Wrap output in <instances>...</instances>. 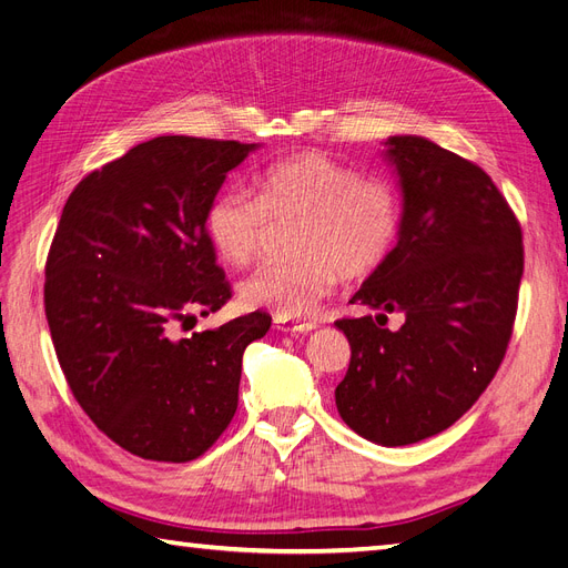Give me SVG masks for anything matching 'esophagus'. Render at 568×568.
Masks as SVG:
<instances>
[{
    "mask_svg": "<svg viewBox=\"0 0 568 568\" xmlns=\"http://www.w3.org/2000/svg\"><path fill=\"white\" fill-rule=\"evenodd\" d=\"M274 329H280L284 334H307L315 329L313 322H291L284 317H274Z\"/></svg>",
    "mask_w": 568,
    "mask_h": 568,
    "instance_id": "34e87169",
    "label": "esophagus"
}]
</instances>
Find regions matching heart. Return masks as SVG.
<instances>
[{
  "label": "heart",
  "instance_id": "b5f03b06",
  "mask_svg": "<svg viewBox=\"0 0 568 568\" xmlns=\"http://www.w3.org/2000/svg\"><path fill=\"white\" fill-rule=\"evenodd\" d=\"M270 222L288 230L294 257L267 263L239 284V301L284 320L305 317L336 284L369 277L400 232L395 189L382 175H359L322 151H298L242 189L217 194L205 211V234L227 265L244 267L261 251Z\"/></svg>",
  "mask_w": 568,
  "mask_h": 568
}]
</instances>
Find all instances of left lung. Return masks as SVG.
Wrapping results in <instances>:
<instances>
[{"label":"left lung","mask_w":568,"mask_h":568,"mask_svg":"<svg viewBox=\"0 0 568 568\" xmlns=\"http://www.w3.org/2000/svg\"><path fill=\"white\" fill-rule=\"evenodd\" d=\"M400 180L398 244L353 296L379 311L338 320L351 365L341 419L395 448L453 426L500 367L517 317L524 244L517 215L476 163L415 134L388 136ZM388 312L406 322L390 333Z\"/></svg>","instance_id":"1"}]
</instances>
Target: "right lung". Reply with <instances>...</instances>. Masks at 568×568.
<instances>
[{
	"mask_svg": "<svg viewBox=\"0 0 568 568\" xmlns=\"http://www.w3.org/2000/svg\"><path fill=\"white\" fill-rule=\"evenodd\" d=\"M257 144L156 136L84 178L47 255L44 313L75 400L120 448L153 462L203 455L239 405L255 311L175 338L232 298L205 211Z\"/></svg>",
	"mask_w": 568,
	"mask_h": 568,
	"instance_id": "add662e5",
	"label": "right lung"
}]
</instances>
